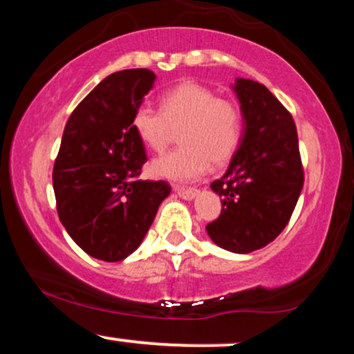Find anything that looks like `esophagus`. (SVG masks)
Returning a JSON list of instances; mask_svg holds the SVG:
<instances>
[{"label": "esophagus", "instance_id": "1", "mask_svg": "<svg viewBox=\"0 0 354 354\" xmlns=\"http://www.w3.org/2000/svg\"><path fill=\"white\" fill-rule=\"evenodd\" d=\"M174 193H178V196L183 198V200H193L196 196L198 189L196 188H185V186H173Z\"/></svg>", "mask_w": 354, "mask_h": 354}]
</instances>
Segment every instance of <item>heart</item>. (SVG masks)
Returning <instances> with one entry per match:
<instances>
[{"label": "heart", "mask_w": 354, "mask_h": 354, "mask_svg": "<svg viewBox=\"0 0 354 354\" xmlns=\"http://www.w3.org/2000/svg\"><path fill=\"white\" fill-rule=\"evenodd\" d=\"M241 111L231 100L218 98L209 88L185 81L160 98V111L148 104L135 109L131 128L149 149L163 153L180 131L176 151L151 163L154 176L188 181L211 165L228 163L241 140Z\"/></svg>", "instance_id": "1"}]
</instances>
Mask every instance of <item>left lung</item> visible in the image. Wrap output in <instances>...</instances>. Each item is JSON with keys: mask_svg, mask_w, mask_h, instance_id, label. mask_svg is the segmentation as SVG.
<instances>
[{"mask_svg": "<svg viewBox=\"0 0 354 354\" xmlns=\"http://www.w3.org/2000/svg\"><path fill=\"white\" fill-rule=\"evenodd\" d=\"M241 143L228 171L211 183L221 214L206 226L214 245L246 254L284 230L301 194L304 173L293 116L265 84L238 78Z\"/></svg>", "mask_w": 354, "mask_h": 354, "instance_id": "8db88e82", "label": "left lung"}]
</instances>
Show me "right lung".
<instances>
[{"label":"right lung","mask_w":354,"mask_h":354,"mask_svg":"<svg viewBox=\"0 0 354 354\" xmlns=\"http://www.w3.org/2000/svg\"><path fill=\"white\" fill-rule=\"evenodd\" d=\"M154 80L138 68L101 81L71 113L53 168L59 221L84 253L108 263L141 245L171 193L166 181L138 178L146 151L131 118Z\"/></svg>","instance_id":"add662e5"}]
</instances>
